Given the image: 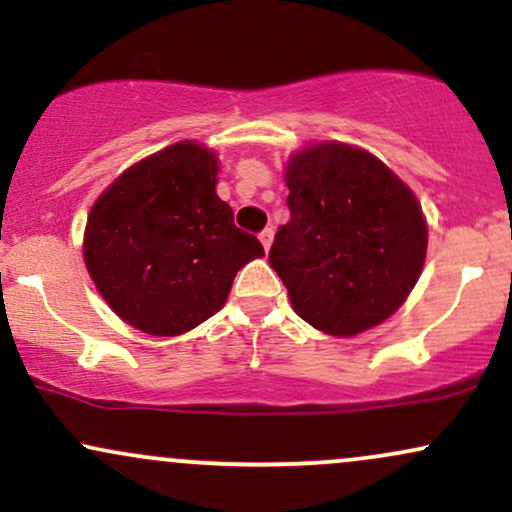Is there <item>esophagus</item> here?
I'll return each mask as SVG.
<instances>
[{"label":"esophagus","mask_w":512,"mask_h":512,"mask_svg":"<svg viewBox=\"0 0 512 512\" xmlns=\"http://www.w3.org/2000/svg\"><path fill=\"white\" fill-rule=\"evenodd\" d=\"M260 240H262L264 250L272 248V243H274V228H264V231L260 233Z\"/></svg>","instance_id":"1"}]
</instances>
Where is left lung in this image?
<instances>
[{"instance_id": "8db88e82", "label": "left lung", "mask_w": 512, "mask_h": 512, "mask_svg": "<svg viewBox=\"0 0 512 512\" xmlns=\"http://www.w3.org/2000/svg\"><path fill=\"white\" fill-rule=\"evenodd\" d=\"M291 219L269 264L298 317L332 337L380 325L407 301L426 260L419 199L366 149L320 142L286 163Z\"/></svg>"}]
</instances>
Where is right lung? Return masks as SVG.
<instances>
[{
	"label": "right lung",
	"mask_w": 512,
	"mask_h": 512,
	"mask_svg": "<svg viewBox=\"0 0 512 512\" xmlns=\"http://www.w3.org/2000/svg\"><path fill=\"white\" fill-rule=\"evenodd\" d=\"M216 173L219 156L187 139L129 166L91 207L86 269L127 325L154 337L195 330L264 255L216 195Z\"/></svg>",
	"instance_id": "1"
}]
</instances>
